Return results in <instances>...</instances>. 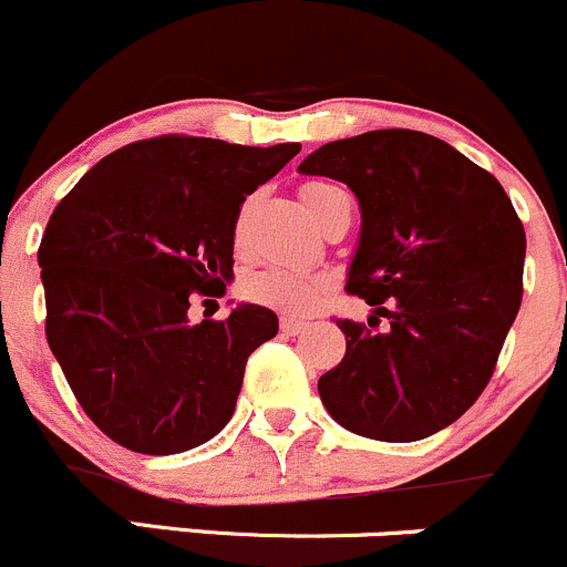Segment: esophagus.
<instances>
[{"instance_id":"esophagus-1","label":"esophagus","mask_w":567,"mask_h":567,"mask_svg":"<svg viewBox=\"0 0 567 567\" xmlns=\"http://www.w3.org/2000/svg\"><path fill=\"white\" fill-rule=\"evenodd\" d=\"M308 327V322H302V319H281V332L286 336H297V332H302Z\"/></svg>"}]
</instances>
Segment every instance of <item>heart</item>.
I'll use <instances>...</instances> for the list:
<instances>
[{
	"label": "heart",
	"instance_id": "1",
	"mask_svg": "<svg viewBox=\"0 0 567 567\" xmlns=\"http://www.w3.org/2000/svg\"><path fill=\"white\" fill-rule=\"evenodd\" d=\"M341 190L330 183H319V179H311V183L300 185V202L302 207L308 209L313 220H319V215L324 213V207L330 204L332 196H338ZM319 291V281L308 272L289 270V267H261V270L248 272V276L240 281V295L245 300L259 302V306L278 308V311L286 313H300L306 311L313 302Z\"/></svg>",
	"mask_w": 567,
	"mask_h": 567
}]
</instances>
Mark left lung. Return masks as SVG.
<instances>
[{"label": "left lung", "mask_w": 567, "mask_h": 567, "mask_svg": "<svg viewBox=\"0 0 567 567\" xmlns=\"http://www.w3.org/2000/svg\"><path fill=\"white\" fill-rule=\"evenodd\" d=\"M300 172L358 196L363 229L347 291L373 306L369 324L336 319L347 354L319 379L322 404L352 434L425 440L492 379L522 306V220L494 174L420 131L330 142Z\"/></svg>", "instance_id": "left-lung-1"}]
</instances>
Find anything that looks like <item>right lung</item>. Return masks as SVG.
I'll return each instance as SVG.
<instances>
[{
    "label": "right lung",
    "mask_w": 567,
    "mask_h": 567,
    "mask_svg": "<svg viewBox=\"0 0 567 567\" xmlns=\"http://www.w3.org/2000/svg\"><path fill=\"white\" fill-rule=\"evenodd\" d=\"M300 144L144 138L103 157L56 204L38 261L45 338L92 423L127 451L168 456L235 414L250 352L276 338L270 308L190 324V297H224L245 196Z\"/></svg>",
    "instance_id": "obj_1"
}]
</instances>
